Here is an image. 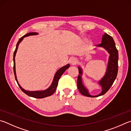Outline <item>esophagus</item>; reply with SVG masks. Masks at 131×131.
<instances>
[{
	"mask_svg": "<svg viewBox=\"0 0 131 131\" xmlns=\"http://www.w3.org/2000/svg\"><path fill=\"white\" fill-rule=\"evenodd\" d=\"M77 59H76V58H74V57L71 58L70 59V60H69L70 63L72 65H74L76 63H77Z\"/></svg>",
	"mask_w": 131,
	"mask_h": 131,
	"instance_id": "obj_1",
	"label": "esophagus"
}]
</instances>
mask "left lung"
Returning <instances> with one entry per match:
<instances>
[{
	"label": "left lung",
	"instance_id": "1",
	"mask_svg": "<svg viewBox=\"0 0 131 131\" xmlns=\"http://www.w3.org/2000/svg\"><path fill=\"white\" fill-rule=\"evenodd\" d=\"M98 47H102L109 54L105 74L103 77L98 81V84L101 86L102 91L100 93L96 96H92L89 93V90L86 88L83 83L82 79L83 70L79 65L78 66L79 74H78L77 79V87L81 93L85 96L96 97L104 94L110 89L117 77L118 72V54L113 38L105 32L102 38L101 43L97 45V48ZM97 48L94 50H96Z\"/></svg>",
	"mask_w": 131,
	"mask_h": 131
}]
</instances>
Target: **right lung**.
<instances>
[{
  "label": "right lung",
  "instance_id": "right-lung-1",
  "mask_svg": "<svg viewBox=\"0 0 131 131\" xmlns=\"http://www.w3.org/2000/svg\"><path fill=\"white\" fill-rule=\"evenodd\" d=\"M38 34V33L37 32H29L26 34L24 36H23L22 37H21L19 39V41L16 44V49L15 50L14 53V57H13V61H14V74H15V80L17 82L18 84L19 85V86L20 88V89L22 90V92L25 93V94H26L27 96H30V97H34V98L36 99H43L45 98V97H49L51 95L53 94L54 92H55L56 90L57 89V87L58 85V81L59 80V78L61 77V75L63 74V73L65 72V71L68 69L70 67V65L69 64H67V65H65L63 67L61 68L60 69L57 71V72L56 73L55 75L54 76L53 81H52L51 84L50 85L48 88L43 90H36V91H28V90H26L24 89L23 88L20 86L19 84L18 81L17 80V77H16V69H15V56L16 54V51H17V50L18 48L19 45L20 43L23 41V39H24V38L26 37H28V36H31V35H37Z\"/></svg>",
  "mask_w": 131,
  "mask_h": 131
}]
</instances>
